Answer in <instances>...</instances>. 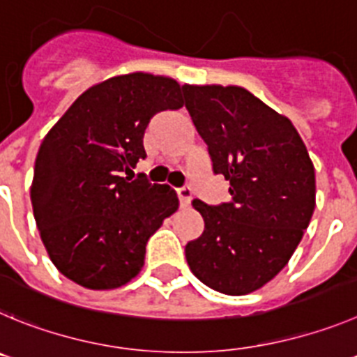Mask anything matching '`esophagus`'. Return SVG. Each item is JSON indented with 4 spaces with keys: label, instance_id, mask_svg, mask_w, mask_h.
Listing matches in <instances>:
<instances>
[{
    "label": "esophagus",
    "instance_id": "obj_1",
    "mask_svg": "<svg viewBox=\"0 0 357 357\" xmlns=\"http://www.w3.org/2000/svg\"><path fill=\"white\" fill-rule=\"evenodd\" d=\"M178 197H179V202H181V206H188L192 201V190L188 188V186L178 188Z\"/></svg>",
    "mask_w": 357,
    "mask_h": 357
}]
</instances>
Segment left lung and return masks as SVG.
I'll use <instances>...</instances> for the list:
<instances>
[{
	"instance_id": "1",
	"label": "left lung",
	"mask_w": 357,
	"mask_h": 357,
	"mask_svg": "<svg viewBox=\"0 0 357 357\" xmlns=\"http://www.w3.org/2000/svg\"><path fill=\"white\" fill-rule=\"evenodd\" d=\"M186 110L206 142L231 201L195 199L204 233L185 247L195 278L211 290H259L290 261L314 210V167L291 121L242 86L183 85Z\"/></svg>"
}]
</instances>
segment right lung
<instances>
[{
    "label": "right lung",
    "instance_id": "add662e5",
    "mask_svg": "<svg viewBox=\"0 0 357 357\" xmlns=\"http://www.w3.org/2000/svg\"><path fill=\"white\" fill-rule=\"evenodd\" d=\"M181 107L176 79L130 73L86 89L47 131L30 197L47 255L70 281L114 290L142 271L147 240L179 201L169 185L124 172L146 158L151 117Z\"/></svg>",
    "mask_w": 357,
    "mask_h": 357
}]
</instances>
